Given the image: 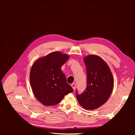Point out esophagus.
<instances>
[{
    "label": "esophagus",
    "instance_id": "esophagus-1",
    "mask_svg": "<svg viewBox=\"0 0 135 135\" xmlns=\"http://www.w3.org/2000/svg\"><path fill=\"white\" fill-rule=\"evenodd\" d=\"M71 86L72 87V88H73V89L74 90H75V86H76V85H75V84H72V85H71Z\"/></svg>",
    "mask_w": 135,
    "mask_h": 135
}]
</instances>
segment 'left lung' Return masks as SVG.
Here are the masks:
<instances>
[{"label": "left lung", "mask_w": 135, "mask_h": 135, "mask_svg": "<svg viewBox=\"0 0 135 135\" xmlns=\"http://www.w3.org/2000/svg\"><path fill=\"white\" fill-rule=\"evenodd\" d=\"M86 67L87 87L76 98L81 107L87 110L96 109L107 101L114 88V78L108 65L100 56L84 57Z\"/></svg>", "instance_id": "left-lung-1"}]
</instances>
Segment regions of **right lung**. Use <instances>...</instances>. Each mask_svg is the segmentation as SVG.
Wrapping results in <instances>:
<instances>
[{
  "label": "right lung",
  "instance_id": "add662e5",
  "mask_svg": "<svg viewBox=\"0 0 135 135\" xmlns=\"http://www.w3.org/2000/svg\"><path fill=\"white\" fill-rule=\"evenodd\" d=\"M69 58L67 54L54 51L33 63L30 74L31 86L35 98L44 105L58 104L73 91L61 70Z\"/></svg>",
  "mask_w": 135,
  "mask_h": 135
}]
</instances>
